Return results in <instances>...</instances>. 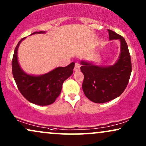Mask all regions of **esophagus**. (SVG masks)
<instances>
[{
	"mask_svg": "<svg viewBox=\"0 0 146 146\" xmlns=\"http://www.w3.org/2000/svg\"><path fill=\"white\" fill-rule=\"evenodd\" d=\"M79 69H80V64L79 63H77L76 62L75 64V67H74V71H79Z\"/></svg>",
	"mask_w": 146,
	"mask_h": 146,
	"instance_id": "esophagus-1",
	"label": "esophagus"
}]
</instances>
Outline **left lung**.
I'll use <instances>...</instances> for the list:
<instances>
[{
	"label": "left lung",
	"instance_id": "obj_1",
	"mask_svg": "<svg viewBox=\"0 0 146 146\" xmlns=\"http://www.w3.org/2000/svg\"><path fill=\"white\" fill-rule=\"evenodd\" d=\"M110 40H119L121 53L119 59L111 66L102 67L85 60L81 61L84 75L82 88L86 96L95 103L109 102L122 94L131 73V61L125 38L108 29Z\"/></svg>",
	"mask_w": 146,
	"mask_h": 146
}]
</instances>
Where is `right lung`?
<instances>
[{
  "instance_id": "add662e5",
  "label": "right lung",
  "mask_w": 146,
  "mask_h": 146,
  "mask_svg": "<svg viewBox=\"0 0 146 146\" xmlns=\"http://www.w3.org/2000/svg\"><path fill=\"white\" fill-rule=\"evenodd\" d=\"M45 32H36L32 34ZM18 42L12 60V72L18 89L25 99L33 104L47 106L54 102L61 92L62 84L73 74L75 62L64 67H57L46 74L35 76L27 74L20 67L17 60V50L22 40Z\"/></svg>"
}]
</instances>
